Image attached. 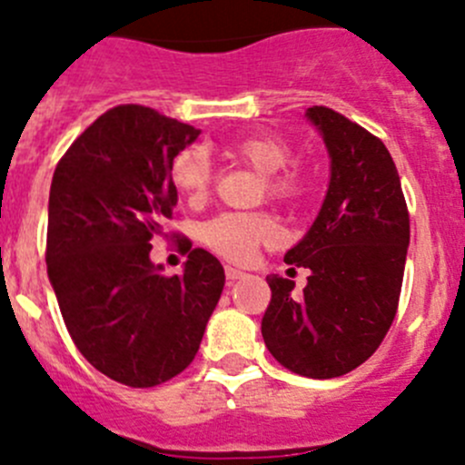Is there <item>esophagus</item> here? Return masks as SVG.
Wrapping results in <instances>:
<instances>
[{
  "label": "esophagus",
  "instance_id": "1",
  "mask_svg": "<svg viewBox=\"0 0 465 465\" xmlns=\"http://www.w3.org/2000/svg\"><path fill=\"white\" fill-rule=\"evenodd\" d=\"M224 276H227L229 283H233V281H238V279H245L247 274L242 270H238V267L227 265V267H224Z\"/></svg>",
  "mask_w": 465,
  "mask_h": 465
}]
</instances>
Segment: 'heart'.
Instances as JSON below:
<instances>
[{
	"instance_id": "1",
	"label": "heart",
	"mask_w": 465,
	"mask_h": 465,
	"mask_svg": "<svg viewBox=\"0 0 465 465\" xmlns=\"http://www.w3.org/2000/svg\"><path fill=\"white\" fill-rule=\"evenodd\" d=\"M227 154L261 173L270 198L292 200L302 193L303 182L290 163V145L276 134H245L227 145ZM211 159L203 148H186L171 166L173 186L184 198L200 200L211 184ZM204 242L229 261L250 259L252 252L276 236V224L262 213H220L204 224Z\"/></svg>"
}]
</instances>
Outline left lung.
<instances>
[{
	"mask_svg": "<svg viewBox=\"0 0 465 465\" xmlns=\"http://www.w3.org/2000/svg\"><path fill=\"white\" fill-rule=\"evenodd\" d=\"M331 157L315 223L285 262L308 267V285L267 276L261 322L267 351L290 371L337 378L371 358L396 317L410 247V213L384 143L328 107H308Z\"/></svg>",
	"mask_w": 465,
	"mask_h": 465,
	"instance_id": "8db88e82",
	"label": "left lung"
}]
</instances>
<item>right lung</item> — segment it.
<instances>
[{"label": "right lung", "instance_id": "1", "mask_svg": "<svg viewBox=\"0 0 465 465\" xmlns=\"http://www.w3.org/2000/svg\"><path fill=\"white\" fill-rule=\"evenodd\" d=\"M198 137L150 107H112L51 182L46 272L64 326L94 369L128 387H154L193 362L224 288L204 250L175 276L150 261L177 206L173 159Z\"/></svg>", "mask_w": 465, "mask_h": 465}]
</instances>
